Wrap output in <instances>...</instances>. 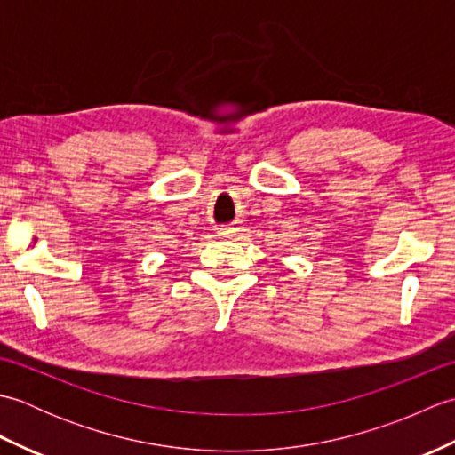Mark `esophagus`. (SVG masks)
Segmentation results:
<instances>
[{"label":"esophagus","instance_id":"1","mask_svg":"<svg viewBox=\"0 0 455 455\" xmlns=\"http://www.w3.org/2000/svg\"><path fill=\"white\" fill-rule=\"evenodd\" d=\"M236 230H238V228H235V227H227V228H222L219 235L225 236V238H230L233 235H236Z\"/></svg>","mask_w":455,"mask_h":455}]
</instances>
